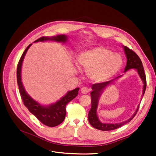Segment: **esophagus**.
<instances>
[{
  "instance_id": "obj_1",
  "label": "esophagus",
  "mask_w": 156,
  "mask_h": 156,
  "mask_svg": "<svg viewBox=\"0 0 156 156\" xmlns=\"http://www.w3.org/2000/svg\"><path fill=\"white\" fill-rule=\"evenodd\" d=\"M80 91L83 94H87L89 92V89L87 87H82L81 88Z\"/></svg>"
}]
</instances>
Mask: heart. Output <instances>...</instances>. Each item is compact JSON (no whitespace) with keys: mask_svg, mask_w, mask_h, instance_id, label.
<instances>
[{"mask_svg":"<svg viewBox=\"0 0 156 156\" xmlns=\"http://www.w3.org/2000/svg\"><path fill=\"white\" fill-rule=\"evenodd\" d=\"M78 59L80 66L88 71V77L98 83L104 82L116 75L123 62L120 54L102 46L81 53Z\"/></svg>","mask_w":156,"mask_h":156,"instance_id":"b5f03b06","label":"heart"}]
</instances>
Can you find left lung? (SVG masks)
<instances>
[{"instance_id":"8db88e82","label":"left lung","mask_w":156,"mask_h":156,"mask_svg":"<svg viewBox=\"0 0 156 156\" xmlns=\"http://www.w3.org/2000/svg\"><path fill=\"white\" fill-rule=\"evenodd\" d=\"M122 48L124 49V52L125 53L127 59L126 65L125 68V73L130 69H135L136 70L139 76H140L142 81H143L144 85L142 95V97H143L146 89L147 82L142 62L140 59V57L138 56V55L134 51L131 50V49H129L126 46H122ZM122 75H120L112 80L106 81V82L98 83L94 84L92 85V91L90 93L92 106L90 110L88 112V121L90 124L94 128L102 131H110L116 129L131 121V120H132L136 115V114L139 109V105H138V108L135 111V113L133 114V115L125 121L118 122V123H104V122H102L99 120V118H98L97 110L98 108V105H99V99L103 91L106 88V87L114 83V81L119 78Z\"/></svg>"}]
</instances>
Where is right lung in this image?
<instances>
[{
  "instance_id": "right-lung-1",
  "label": "right lung",
  "mask_w": 156,
  "mask_h": 156,
  "mask_svg": "<svg viewBox=\"0 0 156 156\" xmlns=\"http://www.w3.org/2000/svg\"><path fill=\"white\" fill-rule=\"evenodd\" d=\"M68 36L66 35H58L54 37H42L34 42H45L50 40L55 41L57 42L65 43L68 40ZM32 44H30L25 51L23 53L17 67V82L19 87L20 93L23 100L24 105L28 108L29 111L32 113L36 118L42 123L47 126L54 127L60 125L64 120L66 110V106L71 101L78 95L80 88H76L73 90L67 92L61 99L56 102L48 105H41L40 103L35 101L27 94L24 89L21 81V68L22 64L28 48Z\"/></svg>"
}]
</instances>
